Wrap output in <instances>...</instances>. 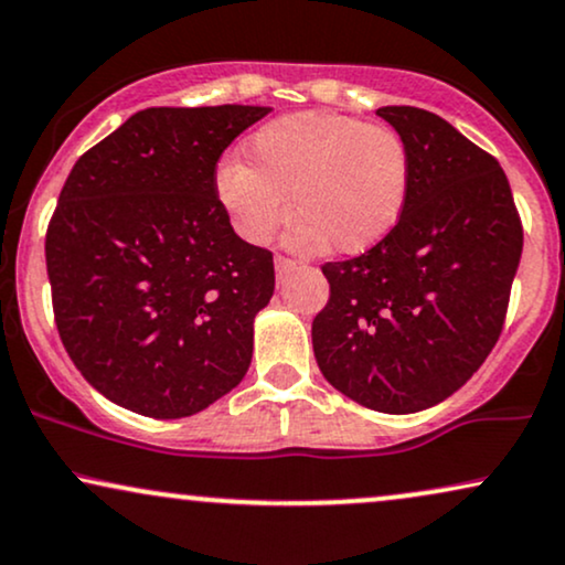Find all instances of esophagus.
I'll return each mask as SVG.
<instances>
[{
	"label": "esophagus",
	"mask_w": 565,
	"mask_h": 565,
	"mask_svg": "<svg viewBox=\"0 0 565 565\" xmlns=\"http://www.w3.org/2000/svg\"><path fill=\"white\" fill-rule=\"evenodd\" d=\"M296 269V262L294 259H288V256H275V271H277V277H288L290 271Z\"/></svg>",
	"instance_id": "obj_1"
}]
</instances>
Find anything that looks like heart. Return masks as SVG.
Masks as SVG:
<instances>
[{
	"mask_svg": "<svg viewBox=\"0 0 565 565\" xmlns=\"http://www.w3.org/2000/svg\"><path fill=\"white\" fill-rule=\"evenodd\" d=\"M246 154L248 162L217 167L214 188L248 243H267L294 204L290 246L311 250L327 241L338 254H364L406 209L408 149L382 125L338 113L285 115L248 138Z\"/></svg>",
	"mask_w": 565,
	"mask_h": 565,
	"instance_id": "b5f03b06",
	"label": "heart"
}]
</instances>
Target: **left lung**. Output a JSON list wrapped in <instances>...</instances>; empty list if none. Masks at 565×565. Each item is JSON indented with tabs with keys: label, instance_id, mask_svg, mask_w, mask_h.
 Masks as SVG:
<instances>
[{
	"label": "left lung",
	"instance_id": "1",
	"mask_svg": "<svg viewBox=\"0 0 565 565\" xmlns=\"http://www.w3.org/2000/svg\"><path fill=\"white\" fill-rule=\"evenodd\" d=\"M411 157L398 225L356 259L327 262L311 324L324 380L361 406L414 414L450 398L503 330L521 220L498 159L419 107H380Z\"/></svg>",
	"mask_w": 565,
	"mask_h": 565
}]
</instances>
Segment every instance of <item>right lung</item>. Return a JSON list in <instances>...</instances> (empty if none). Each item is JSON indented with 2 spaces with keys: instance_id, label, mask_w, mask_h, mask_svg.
<instances>
[{
  "instance_id": "add662e5",
  "label": "right lung",
  "mask_w": 565,
  "mask_h": 565,
  "mask_svg": "<svg viewBox=\"0 0 565 565\" xmlns=\"http://www.w3.org/2000/svg\"><path fill=\"white\" fill-rule=\"evenodd\" d=\"M269 113L141 109L70 170L46 230L54 322L73 364L117 406L180 419L246 377L275 264L235 235L214 172Z\"/></svg>"
}]
</instances>
